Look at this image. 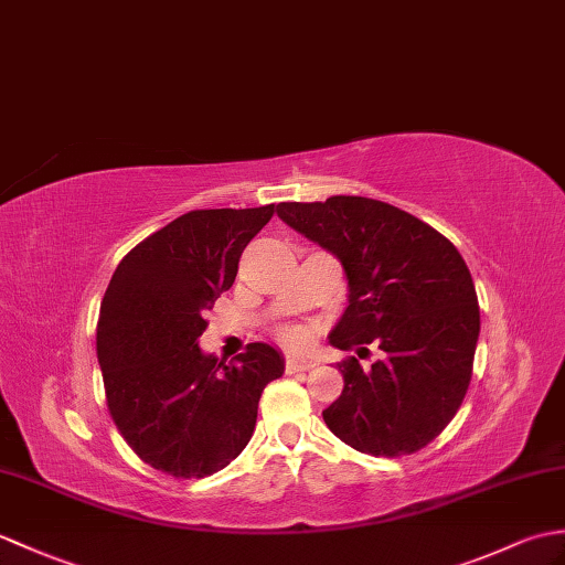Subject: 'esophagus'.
Returning a JSON list of instances; mask_svg holds the SVG:
<instances>
[{"mask_svg": "<svg viewBox=\"0 0 565 565\" xmlns=\"http://www.w3.org/2000/svg\"><path fill=\"white\" fill-rule=\"evenodd\" d=\"M312 365H315V361H310V359H296V356H288V359H286V373L310 371Z\"/></svg>", "mask_w": 565, "mask_h": 565, "instance_id": "1", "label": "esophagus"}]
</instances>
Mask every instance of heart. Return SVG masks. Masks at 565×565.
<instances>
[{
  "label": "heart",
  "instance_id": "b5f03b06",
  "mask_svg": "<svg viewBox=\"0 0 565 565\" xmlns=\"http://www.w3.org/2000/svg\"><path fill=\"white\" fill-rule=\"evenodd\" d=\"M277 337H279V342H284L286 347H294V349H300V347L308 344V334H306L303 327H298V324L277 327Z\"/></svg>",
  "mask_w": 565,
  "mask_h": 565
}]
</instances>
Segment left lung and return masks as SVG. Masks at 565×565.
I'll return each mask as SVG.
<instances>
[{"label":"left lung","mask_w":565,"mask_h":565,"mask_svg":"<svg viewBox=\"0 0 565 565\" xmlns=\"http://www.w3.org/2000/svg\"><path fill=\"white\" fill-rule=\"evenodd\" d=\"M288 226L342 259L349 308L337 349L377 344L369 371L356 356L322 418L339 440L375 457L418 452L462 406L479 339L475 281L457 247L422 218L369 196L281 202Z\"/></svg>","instance_id":"8db88e82"}]
</instances>
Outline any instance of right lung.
<instances>
[{
    "label": "right lung",
    "instance_id": "add662e5",
    "mask_svg": "<svg viewBox=\"0 0 565 565\" xmlns=\"http://www.w3.org/2000/svg\"><path fill=\"white\" fill-rule=\"evenodd\" d=\"M271 216L274 204L182 214L122 257L103 296L96 353L108 412L139 460L175 479L231 465L253 438L262 390L284 373L269 344H247L228 365L196 344L204 310Z\"/></svg>",
    "mask_w": 565,
    "mask_h": 565
}]
</instances>
